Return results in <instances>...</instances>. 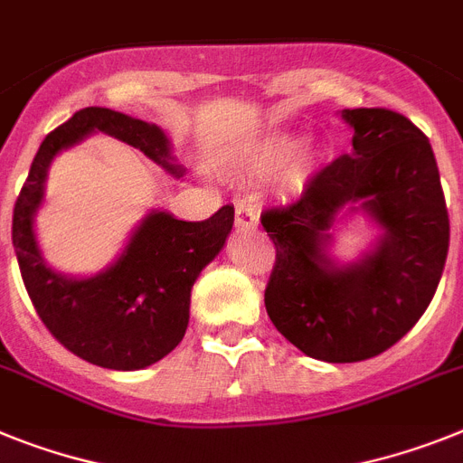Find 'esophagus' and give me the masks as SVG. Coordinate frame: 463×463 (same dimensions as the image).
<instances>
[{"label": "esophagus", "instance_id": "obj_1", "mask_svg": "<svg viewBox=\"0 0 463 463\" xmlns=\"http://www.w3.org/2000/svg\"><path fill=\"white\" fill-rule=\"evenodd\" d=\"M259 221V212L251 204H238L235 207V228H250Z\"/></svg>", "mask_w": 463, "mask_h": 463}]
</instances>
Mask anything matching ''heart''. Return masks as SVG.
<instances>
[{"label":"heart","mask_w":463,"mask_h":463,"mask_svg":"<svg viewBox=\"0 0 463 463\" xmlns=\"http://www.w3.org/2000/svg\"><path fill=\"white\" fill-rule=\"evenodd\" d=\"M298 138L291 134H270L251 143L247 150V165L254 172H273L285 166L294 155H297Z\"/></svg>","instance_id":"1"}]
</instances>
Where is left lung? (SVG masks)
<instances>
[{
	"instance_id": "obj_1",
	"label": "left lung",
	"mask_w": 463,
	"mask_h": 463,
	"mask_svg": "<svg viewBox=\"0 0 463 463\" xmlns=\"http://www.w3.org/2000/svg\"><path fill=\"white\" fill-rule=\"evenodd\" d=\"M353 153L308 178L287 207L266 209L275 244L266 310L298 351L327 363H360L398 344L429 308L449 250V216L430 143L405 115L355 108ZM364 200L384 228L363 262L336 269L324 254L333 216Z\"/></svg>"
}]
</instances>
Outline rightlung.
<instances>
[{
	"instance_id": "1",
	"label": "right lung",
	"mask_w": 463,
	"mask_h": 463,
	"mask_svg": "<svg viewBox=\"0 0 463 463\" xmlns=\"http://www.w3.org/2000/svg\"><path fill=\"white\" fill-rule=\"evenodd\" d=\"M91 131L115 136L178 174L159 127L108 108H84L42 141L15 200L11 238L27 297L53 339L99 367L143 370L184 339L190 289L225 244L235 209L225 204L204 221L153 212L108 270L87 279L53 273L34 242L33 216L42 204L52 159Z\"/></svg>"
}]
</instances>
